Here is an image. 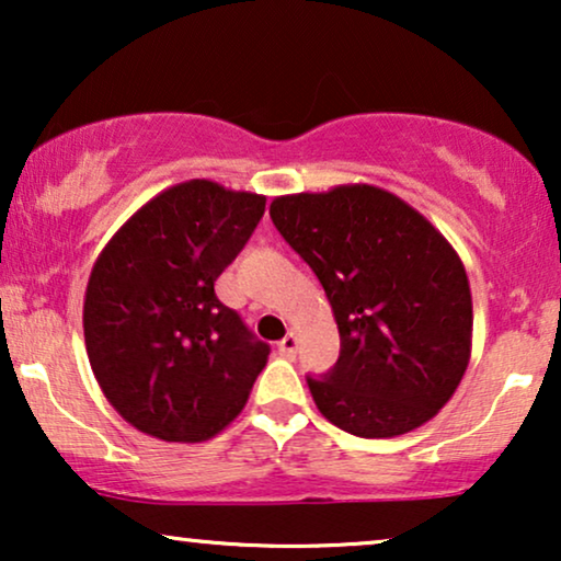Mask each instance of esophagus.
<instances>
[{
  "instance_id": "esophagus-1",
  "label": "esophagus",
  "mask_w": 561,
  "mask_h": 561,
  "mask_svg": "<svg viewBox=\"0 0 561 561\" xmlns=\"http://www.w3.org/2000/svg\"><path fill=\"white\" fill-rule=\"evenodd\" d=\"M278 352H280V355H286V357H296V352H298V334L296 332H288L286 336H283V340L278 342Z\"/></svg>"
}]
</instances>
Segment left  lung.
I'll use <instances>...</instances> for the list:
<instances>
[{
    "label": "left lung",
    "instance_id": "1",
    "mask_svg": "<svg viewBox=\"0 0 561 561\" xmlns=\"http://www.w3.org/2000/svg\"><path fill=\"white\" fill-rule=\"evenodd\" d=\"M273 225L332 304L340 359L306 378L321 416L363 439L434 419L472 352V294L439 229L370 183L275 196Z\"/></svg>",
    "mask_w": 561,
    "mask_h": 561
}]
</instances>
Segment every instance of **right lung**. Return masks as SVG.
Returning a JSON list of instances; mask_svg holds the SVG:
<instances>
[{"instance_id":"right-lung-1","label":"right lung","mask_w":561,"mask_h":561,"mask_svg":"<svg viewBox=\"0 0 561 561\" xmlns=\"http://www.w3.org/2000/svg\"><path fill=\"white\" fill-rule=\"evenodd\" d=\"M263 211L265 196L194 179L140 206L96 257L83 340L99 388L137 432L206 442L248 403L271 347L214 280Z\"/></svg>"}]
</instances>
